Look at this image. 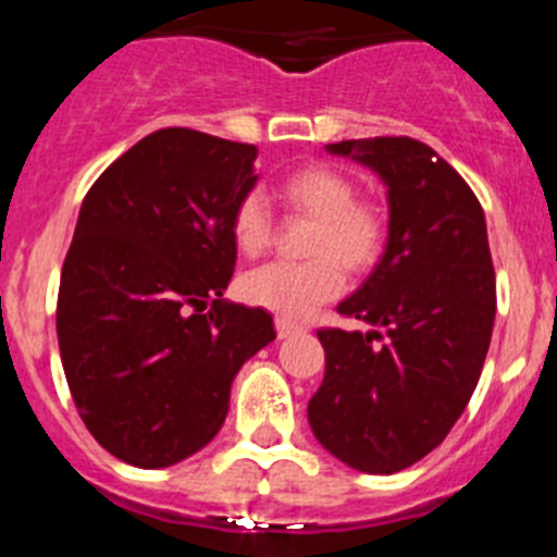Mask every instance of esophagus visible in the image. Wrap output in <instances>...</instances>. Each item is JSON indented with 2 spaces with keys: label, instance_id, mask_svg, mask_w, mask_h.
I'll return each mask as SVG.
<instances>
[{
  "label": "esophagus",
  "instance_id": "34e87169",
  "mask_svg": "<svg viewBox=\"0 0 557 557\" xmlns=\"http://www.w3.org/2000/svg\"><path fill=\"white\" fill-rule=\"evenodd\" d=\"M298 332H304V329L298 326V323L284 321V318H275V334H278V339L293 337V334H298Z\"/></svg>",
  "mask_w": 557,
  "mask_h": 557
}]
</instances>
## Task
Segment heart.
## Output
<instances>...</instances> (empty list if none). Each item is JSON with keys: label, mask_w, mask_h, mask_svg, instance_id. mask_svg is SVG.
Here are the masks:
<instances>
[{"label": "heart", "mask_w": 557, "mask_h": 557, "mask_svg": "<svg viewBox=\"0 0 557 557\" xmlns=\"http://www.w3.org/2000/svg\"><path fill=\"white\" fill-rule=\"evenodd\" d=\"M287 209L314 218L304 264H268L243 278V298L282 318H307L346 287L348 273H366L376 264L385 245V220L373 203L357 200L348 175L326 164H307L289 172L278 186ZM273 236L268 203L245 195L231 214V239L248 259L262 256Z\"/></svg>", "instance_id": "obj_1"}]
</instances>
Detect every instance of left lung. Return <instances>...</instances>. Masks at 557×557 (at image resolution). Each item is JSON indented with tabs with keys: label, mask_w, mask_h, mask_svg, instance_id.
<instances>
[{
	"label": "left lung",
	"mask_w": 557,
	"mask_h": 557,
	"mask_svg": "<svg viewBox=\"0 0 557 557\" xmlns=\"http://www.w3.org/2000/svg\"><path fill=\"white\" fill-rule=\"evenodd\" d=\"M387 189V245L337 312L366 332L321 329L326 373L307 416L318 444L366 474L430 455L480 382L496 318L488 228L469 184L424 141L326 145Z\"/></svg>",
	"instance_id": "left-lung-1"
}]
</instances>
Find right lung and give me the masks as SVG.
Returning <instances> with one entry per match:
<instances>
[{
	"instance_id": "right-lung-1",
	"label": "right lung",
	"mask_w": 557,
	"mask_h": 557,
	"mask_svg": "<svg viewBox=\"0 0 557 557\" xmlns=\"http://www.w3.org/2000/svg\"><path fill=\"white\" fill-rule=\"evenodd\" d=\"M253 145L164 127L88 189L58 293V346L102 449L166 469L228 416L231 382L275 339L273 318L223 298L234 206L259 175Z\"/></svg>"
}]
</instances>
